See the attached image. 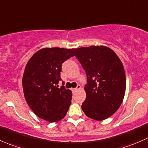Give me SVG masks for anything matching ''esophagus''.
I'll use <instances>...</instances> for the list:
<instances>
[{
	"mask_svg": "<svg viewBox=\"0 0 148 148\" xmlns=\"http://www.w3.org/2000/svg\"><path fill=\"white\" fill-rule=\"evenodd\" d=\"M80 88H81V86H80V85H77V87L75 88H73L72 90H73V91H76L77 90H79V89H80Z\"/></svg>",
	"mask_w": 148,
	"mask_h": 148,
	"instance_id": "34e87169",
	"label": "esophagus"
}]
</instances>
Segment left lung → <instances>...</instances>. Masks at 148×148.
I'll return each mask as SVG.
<instances>
[{
  "label": "left lung",
  "mask_w": 148,
  "mask_h": 148,
  "mask_svg": "<svg viewBox=\"0 0 148 148\" xmlns=\"http://www.w3.org/2000/svg\"><path fill=\"white\" fill-rule=\"evenodd\" d=\"M73 51L87 76L86 98L82 109L90 119H107L123 101L126 89L123 65L116 53L106 47L90 46Z\"/></svg>",
  "instance_id": "1"
}]
</instances>
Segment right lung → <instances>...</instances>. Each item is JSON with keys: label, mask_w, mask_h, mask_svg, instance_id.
Instances as JSON below:
<instances>
[{"label": "right lung", "mask_w": 148, "mask_h": 148, "mask_svg": "<svg viewBox=\"0 0 148 148\" xmlns=\"http://www.w3.org/2000/svg\"><path fill=\"white\" fill-rule=\"evenodd\" d=\"M73 49L45 48L36 52L26 64L22 78L24 97L39 118L56 122L66 115L72 91L58 83L65 61L74 56ZM64 85V82H62Z\"/></svg>", "instance_id": "add662e5"}]
</instances>
